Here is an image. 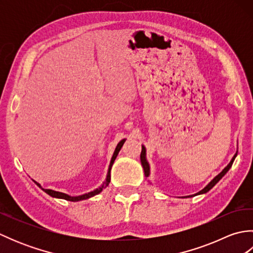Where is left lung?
Returning <instances> with one entry per match:
<instances>
[{
    "mask_svg": "<svg viewBox=\"0 0 253 253\" xmlns=\"http://www.w3.org/2000/svg\"><path fill=\"white\" fill-rule=\"evenodd\" d=\"M236 155H237V153H236V154L234 155V158L232 159V161H230L229 164L226 166V168H225L216 177H214L213 180H212L211 182H210V184H209L207 187H204L201 191H199L198 193H196V195H192V196L202 195V193H206V192H208L210 189H212V188H213L214 186H215V185L217 184V182L219 181V179H221L222 177L229 170V169L232 168V165H233V163H234V160H235V158H236ZM140 160H141V164H142V168H143V170H144V175H146V177H148V176L150 175V166H149V163L147 162V159H146V148H144L143 146H142L141 154H140ZM192 196H188L187 198H190V197H192ZM184 198H185V197H184Z\"/></svg>",
    "mask_w": 253,
    "mask_h": 253,
    "instance_id": "8db88e82",
    "label": "left lung"
}]
</instances>
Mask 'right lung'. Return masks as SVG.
I'll list each match as a JSON object with an SVG mask.
<instances>
[{"label": "right lung", "mask_w": 253, "mask_h": 253, "mask_svg": "<svg viewBox=\"0 0 253 253\" xmlns=\"http://www.w3.org/2000/svg\"><path fill=\"white\" fill-rule=\"evenodd\" d=\"M124 142H125V139H123V140H122V141H120V143L117 144V147H116L115 151H114V154H113L112 160H111L110 168H109V171H107V176H106V180H105V181L103 182V184H102L99 188H96V189H95V190H93V191H90V192H88V193H84V195L78 196V197H71V196H68V195H66V193H63V192H58V191H54V190H51V189H43V188L41 187V185L39 184V182H37V181H35V180H34V181L36 182L37 186H39L42 190H43L44 192H46L47 195L51 196V197H53V198L65 199V200L73 201V202L80 201V200H84V199H89V198H91V197H93V196H95V195H98V193H100L102 190H103L105 187L109 186L110 181H111V169H112V165H113V163H114V161H115V159H116V157H117L118 152L121 151V149H122V147H123Z\"/></svg>", "instance_id": "obj_1"}]
</instances>
